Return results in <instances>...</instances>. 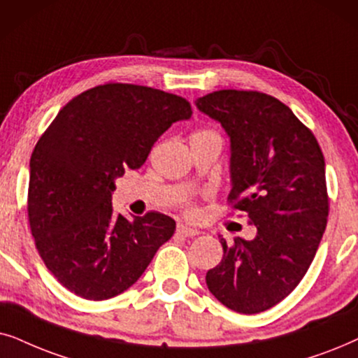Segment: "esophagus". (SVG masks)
Instances as JSON below:
<instances>
[{"label": "esophagus", "mask_w": 358, "mask_h": 358, "mask_svg": "<svg viewBox=\"0 0 358 358\" xmlns=\"http://www.w3.org/2000/svg\"><path fill=\"white\" fill-rule=\"evenodd\" d=\"M176 232H178V234L183 236V237H194V236L199 234L198 229L189 227V226H187V224H178V227H176Z\"/></svg>", "instance_id": "obj_1"}]
</instances>
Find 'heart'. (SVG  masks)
Wrapping results in <instances>:
<instances>
[{
  "mask_svg": "<svg viewBox=\"0 0 358 358\" xmlns=\"http://www.w3.org/2000/svg\"><path fill=\"white\" fill-rule=\"evenodd\" d=\"M203 132H204V131H203Z\"/></svg>",
  "mask_w": 358,
  "mask_h": 358,
  "instance_id": "heart-1",
  "label": "heart"
}]
</instances>
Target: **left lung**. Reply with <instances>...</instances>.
Segmentation results:
<instances>
[{
  "mask_svg": "<svg viewBox=\"0 0 358 358\" xmlns=\"http://www.w3.org/2000/svg\"><path fill=\"white\" fill-rule=\"evenodd\" d=\"M194 104L229 136L227 199L257 227L255 239L232 245L219 236L224 255L208 270V289L236 313L266 311L298 287L326 231L321 147L287 104L265 93L219 90Z\"/></svg>",
  "mask_w": 358,
  "mask_h": 358,
  "instance_id": "obj_1",
  "label": "left lung"
}]
</instances>
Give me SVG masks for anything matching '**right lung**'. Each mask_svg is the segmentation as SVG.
<instances>
[{
  "mask_svg": "<svg viewBox=\"0 0 358 358\" xmlns=\"http://www.w3.org/2000/svg\"><path fill=\"white\" fill-rule=\"evenodd\" d=\"M192 117L187 99L127 83L66 103L31 157L27 213L47 268L71 293L101 301L132 287L173 236L170 216L113 211L116 178L144 165L157 139Z\"/></svg>",
  "mask_w": 358,
  "mask_h": 358,
  "instance_id": "obj_1",
  "label": "right lung"
}]
</instances>
